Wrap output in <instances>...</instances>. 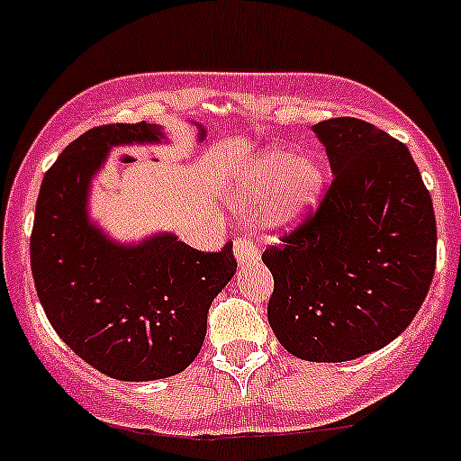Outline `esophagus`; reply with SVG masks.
<instances>
[{
    "instance_id": "1",
    "label": "esophagus",
    "mask_w": 461,
    "mask_h": 461,
    "mask_svg": "<svg viewBox=\"0 0 461 461\" xmlns=\"http://www.w3.org/2000/svg\"><path fill=\"white\" fill-rule=\"evenodd\" d=\"M234 254H236V260H239L240 265H256V262L260 260V251L256 249V245L249 239L236 240Z\"/></svg>"
}]
</instances>
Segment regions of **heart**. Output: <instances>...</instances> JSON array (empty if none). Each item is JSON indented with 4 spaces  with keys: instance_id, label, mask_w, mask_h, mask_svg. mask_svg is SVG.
Listing matches in <instances>:
<instances>
[{
    "instance_id": "heart-1",
    "label": "heart",
    "mask_w": 461,
    "mask_h": 461,
    "mask_svg": "<svg viewBox=\"0 0 461 461\" xmlns=\"http://www.w3.org/2000/svg\"><path fill=\"white\" fill-rule=\"evenodd\" d=\"M323 184L326 175L315 157H297L293 150L273 146L239 170L231 194L239 205H249L262 196L265 225L285 231L320 203Z\"/></svg>"
}]
</instances>
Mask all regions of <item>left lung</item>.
<instances>
[{
	"instance_id": "obj_1",
	"label": "left lung",
	"mask_w": 461,
	"mask_h": 461,
	"mask_svg": "<svg viewBox=\"0 0 461 461\" xmlns=\"http://www.w3.org/2000/svg\"><path fill=\"white\" fill-rule=\"evenodd\" d=\"M332 176L315 212L271 245L267 317L297 358L341 363L393 341L436 273L433 201L402 141L357 118L312 126Z\"/></svg>"
}]
</instances>
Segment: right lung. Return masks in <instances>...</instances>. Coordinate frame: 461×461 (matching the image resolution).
I'll return each mask as SVG.
<instances>
[{
	"instance_id": "right-lung-1",
	"label": "right lung",
	"mask_w": 461,
	"mask_h": 461,
	"mask_svg": "<svg viewBox=\"0 0 461 461\" xmlns=\"http://www.w3.org/2000/svg\"><path fill=\"white\" fill-rule=\"evenodd\" d=\"M155 124H104L74 140L43 176L30 236L41 306L57 335L118 381L184 372L199 354L212 300L236 273L231 242L196 251L175 234L113 242L89 221L94 175L113 146L159 144Z\"/></svg>"
}]
</instances>
